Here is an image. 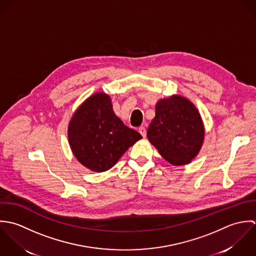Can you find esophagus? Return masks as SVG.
Wrapping results in <instances>:
<instances>
[{
  "instance_id": "esophagus-1",
  "label": "esophagus",
  "mask_w": 256,
  "mask_h": 256,
  "mask_svg": "<svg viewBox=\"0 0 256 256\" xmlns=\"http://www.w3.org/2000/svg\"><path fill=\"white\" fill-rule=\"evenodd\" d=\"M138 132H140V134L144 138L146 136V130L144 126H140V128H138Z\"/></svg>"
}]
</instances>
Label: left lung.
Returning <instances> with one entry per match:
<instances>
[{
  "mask_svg": "<svg viewBox=\"0 0 256 256\" xmlns=\"http://www.w3.org/2000/svg\"><path fill=\"white\" fill-rule=\"evenodd\" d=\"M204 136L202 118L191 101L173 95L156 102L148 138L169 163L175 166L190 163L199 154Z\"/></svg>",
  "mask_w": 256,
  "mask_h": 256,
  "instance_id": "1",
  "label": "left lung"
}]
</instances>
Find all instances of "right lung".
Wrapping results in <instances>:
<instances>
[{"instance_id":"add662e5","label":"right lung","mask_w":256,"mask_h":256,"mask_svg":"<svg viewBox=\"0 0 256 256\" xmlns=\"http://www.w3.org/2000/svg\"><path fill=\"white\" fill-rule=\"evenodd\" d=\"M142 134L116 116L108 95L96 93L74 112L68 126V142L77 160L95 172L112 168Z\"/></svg>"}]
</instances>
